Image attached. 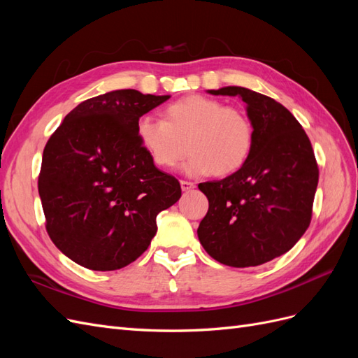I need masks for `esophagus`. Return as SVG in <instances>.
<instances>
[{"label":"esophagus","mask_w":358,"mask_h":358,"mask_svg":"<svg viewBox=\"0 0 358 358\" xmlns=\"http://www.w3.org/2000/svg\"><path fill=\"white\" fill-rule=\"evenodd\" d=\"M180 188H182V191H191L196 188V183L188 182V180H180Z\"/></svg>","instance_id":"obj_1"}]
</instances>
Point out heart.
Here are the masks:
<instances>
[{
  "mask_svg": "<svg viewBox=\"0 0 358 358\" xmlns=\"http://www.w3.org/2000/svg\"><path fill=\"white\" fill-rule=\"evenodd\" d=\"M138 142L161 169H173L191 150L182 171L197 178L227 176L248 161L254 127L239 109L220 100L189 95L167 106L166 119L145 115L137 122Z\"/></svg>",
  "mask_w": 358,
  "mask_h": 358,
  "instance_id": "heart-1",
  "label": "heart"
}]
</instances>
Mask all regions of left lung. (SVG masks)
Instances as JSON below:
<instances>
[{
	"label": "left lung",
	"mask_w": 358,
	"mask_h": 358,
	"mask_svg": "<svg viewBox=\"0 0 358 358\" xmlns=\"http://www.w3.org/2000/svg\"><path fill=\"white\" fill-rule=\"evenodd\" d=\"M208 92L246 103L254 146L233 175L199 185L209 200L199 241L221 264H264L288 252L310 224L318 185L315 155L297 119L270 96L242 86Z\"/></svg>",
	"instance_id": "1"
}]
</instances>
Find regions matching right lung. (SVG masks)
I'll use <instances>...</instances> for the list:
<instances>
[{
  "instance_id": "add662e5",
  "label": "right lung",
  "mask_w": 358,
  "mask_h": 358,
  "mask_svg": "<svg viewBox=\"0 0 358 358\" xmlns=\"http://www.w3.org/2000/svg\"><path fill=\"white\" fill-rule=\"evenodd\" d=\"M170 99L117 90L80 103L43 150L38 194L46 230L59 251L96 272L142 255L157 215L180 199L176 178L161 171L137 137V122Z\"/></svg>"
}]
</instances>
